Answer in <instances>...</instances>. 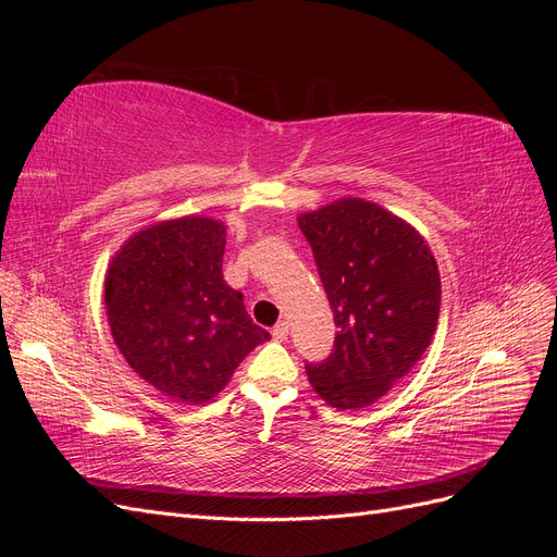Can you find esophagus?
<instances>
[{"instance_id": "esophagus-1", "label": "esophagus", "mask_w": 557, "mask_h": 557, "mask_svg": "<svg viewBox=\"0 0 557 557\" xmlns=\"http://www.w3.org/2000/svg\"><path fill=\"white\" fill-rule=\"evenodd\" d=\"M272 336H274L276 342H285V339H288V323H285V320H281V323H276L274 330H272Z\"/></svg>"}]
</instances>
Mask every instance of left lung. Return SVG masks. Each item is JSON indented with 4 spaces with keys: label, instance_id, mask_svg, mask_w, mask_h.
Returning <instances> with one entry per match:
<instances>
[{
    "label": "left lung",
    "instance_id": "1",
    "mask_svg": "<svg viewBox=\"0 0 557 557\" xmlns=\"http://www.w3.org/2000/svg\"><path fill=\"white\" fill-rule=\"evenodd\" d=\"M334 325L332 352L307 362L315 393L362 409L411 372L440 320L442 281L425 239L372 201L339 199L299 215Z\"/></svg>",
    "mask_w": 557,
    "mask_h": 557
}]
</instances>
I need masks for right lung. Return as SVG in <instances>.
<instances>
[{"label":"right lung","mask_w":557,"mask_h":557,"mask_svg":"<svg viewBox=\"0 0 557 557\" xmlns=\"http://www.w3.org/2000/svg\"><path fill=\"white\" fill-rule=\"evenodd\" d=\"M225 225L178 218L148 227L113 258L104 301L127 364L162 395L201 404L269 332L250 320L244 295L223 281Z\"/></svg>","instance_id":"obj_1"}]
</instances>
